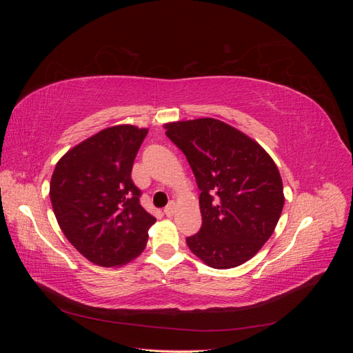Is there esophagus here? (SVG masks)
Returning a JSON list of instances; mask_svg holds the SVG:
<instances>
[{
    "instance_id": "obj_1",
    "label": "esophagus",
    "mask_w": 353,
    "mask_h": 353,
    "mask_svg": "<svg viewBox=\"0 0 353 353\" xmlns=\"http://www.w3.org/2000/svg\"><path fill=\"white\" fill-rule=\"evenodd\" d=\"M165 215L168 216V218H170V216H174L175 215V212H176V206H175V203L174 201H170L169 205L165 208Z\"/></svg>"
}]
</instances>
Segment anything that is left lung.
I'll use <instances>...</instances> for the list:
<instances>
[{
    "instance_id": "left-lung-1",
    "label": "left lung",
    "mask_w": 353,
    "mask_h": 353,
    "mask_svg": "<svg viewBox=\"0 0 353 353\" xmlns=\"http://www.w3.org/2000/svg\"><path fill=\"white\" fill-rule=\"evenodd\" d=\"M187 156L197 187L201 228L187 244L210 268L248 262L268 241L284 206L280 170L253 138L225 122L201 117L165 123Z\"/></svg>"
}]
</instances>
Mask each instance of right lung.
<instances>
[{
	"mask_svg": "<svg viewBox=\"0 0 353 353\" xmlns=\"http://www.w3.org/2000/svg\"><path fill=\"white\" fill-rule=\"evenodd\" d=\"M147 132L134 125L105 128L72 147L51 176L50 199L63 234L83 258L104 268L140 256L156 222L131 179Z\"/></svg>",
	"mask_w": 353,
	"mask_h": 353,
	"instance_id": "obj_1",
	"label": "right lung"
}]
</instances>
